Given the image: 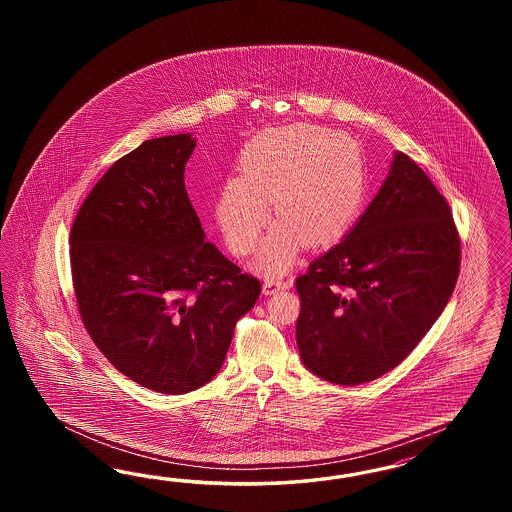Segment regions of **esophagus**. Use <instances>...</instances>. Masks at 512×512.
<instances>
[{"instance_id": "obj_1", "label": "esophagus", "mask_w": 512, "mask_h": 512, "mask_svg": "<svg viewBox=\"0 0 512 512\" xmlns=\"http://www.w3.org/2000/svg\"><path fill=\"white\" fill-rule=\"evenodd\" d=\"M291 279H264V295H274L279 289H289Z\"/></svg>"}]
</instances>
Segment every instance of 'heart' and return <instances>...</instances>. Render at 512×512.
<instances>
[{"instance_id":"obj_1","label":"heart","mask_w":512,"mask_h":512,"mask_svg":"<svg viewBox=\"0 0 512 512\" xmlns=\"http://www.w3.org/2000/svg\"><path fill=\"white\" fill-rule=\"evenodd\" d=\"M240 178L219 195L217 221L231 248H257L272 204L279 217L264 240L257 268L283 274L304 240L317 248L334 242L357 219L366 195L364 155L355 140L319 127L266 131L238 157Z\"/></svg>"}]
</instances>
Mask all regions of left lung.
<instances>
[{
  "mask_svg": "<svg viewBox=\"0 0 512 512\" xmlns=\"http://www.w3.org/2000/svg\"><path fill=\"white\" fill-rule=\"evenodd\" d=\"M458 272L449 204L409 155L394 152L353 229L296 278L304 366L347 387L390 372L445 310Z\"/></svg>",
  "mask_w": 512,
  "mask_h": 512,
  "instance_id": "obj_1",
  "label": "left lung"
}]
</instances>
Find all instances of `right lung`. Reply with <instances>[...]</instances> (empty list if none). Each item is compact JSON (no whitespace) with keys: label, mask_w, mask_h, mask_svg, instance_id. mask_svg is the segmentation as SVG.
Here are the masks:
<instances>
[{"label":"right lung","mask_w":512,"mask_h":512,"mask_svg":"<svg viewBox=\"0 0 512 512\" xmlns=\"http://www.w3.org/2000/svg\"><path fill=\"white\" fill-rule=\"evenodd\" d=\"M191 133L144 140L95 184L71 229L78 311L120 373L186 394L221 370L236 321L261 295L206 240L184 184Z\"/></svg>","instance_id":"1"}]
</instances>
